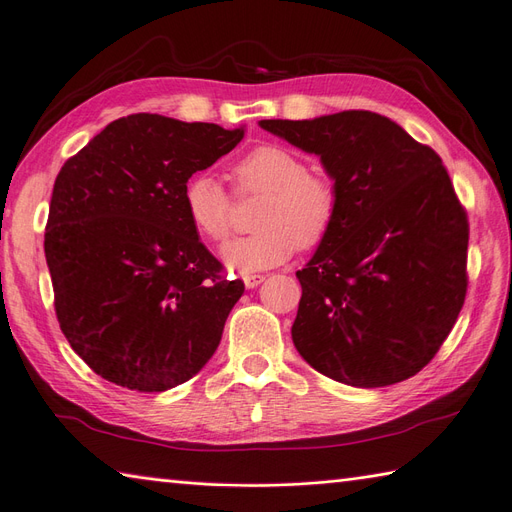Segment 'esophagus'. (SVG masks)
Segmentation results:
<instances>
[{"label":"esophagus","instance_id":"34e87169","mask_svg":"<svg viewBox=\"0 0 512 512\" xmlns=\"http://www.w3.org/2000/svg\"><path fill=\"white\" fill-rule=\"evenodd\" d=\"M243 282L247 288H256L260 286L262 282H265V275H258V273H245L243 275Z\"/></svg>","mask_w":512,"mask_h":512}]
</instances>
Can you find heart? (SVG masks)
I'll return each mask as SVG.
<instances>
[{
    "mask_svg": "<svg viewBox=\"0 0 512 512\" xmlns=\"http://www.w3.org/2000/svg\"><path fill=\"white\" fill-rule=\"evenodd\" d=\"M239 196L260 194L252 235L230 241L222 258L239 273L280 265L297 250H314L329 239L339 215L335 183L309 173L307 162L288 147L258 145L232 164ZM183 209L200 237L222 243L232 228V196L207 175H194L183 188Z\"/></svg>",
    "mask_w": 512,
    "mask_h": 512,
    "instance_id": "1",
    "label": "heart"
}]
</instances>
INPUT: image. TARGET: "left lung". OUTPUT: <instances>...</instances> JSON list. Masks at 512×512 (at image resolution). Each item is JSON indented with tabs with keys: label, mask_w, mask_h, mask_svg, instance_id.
I'll return each mask as SVG.
<instances>
[{
	"label": "left lung",
	"mask_w": 512,
	"mask_h": 512,
	"mask_svg": "<svg viewBox=\"0 0 512 512\" xmlns=\"http://www.w3.org/2000/svg\"><path fill=\"white\" fill-rule=\"evenodd\" d=\"M260 126L320 156L339 192L329 239L297 271L294 348L322 376L363 389L418 374L468 292V213L440 156L369 111Z\"/></svg>",
	"instance_id": "8db88e82"
}]
</instances>
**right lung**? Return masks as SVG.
I'll list each match as a JSON object with an SVG mask.
<instances>
[{"mask_svg": "<svg viewBox=\"0 0 512 512\" xmlns=\"http://www.w3.org/2000/svg\"><path fill=\"white\" fill-rule=\"evenodd\" d=\"M241 138V128L136 113L61 166L44 232L55 314L104 380L162 393L218 350L245 286L198 241L183 188Z\"/></svg>", "mask_w": 512, "mask_h": 512, "instance_id": "obj_1", "label": "right lung"}]
</instances>
